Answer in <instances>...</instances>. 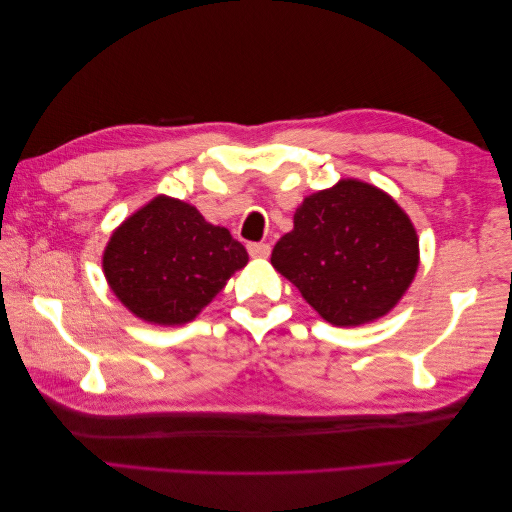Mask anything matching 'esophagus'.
I'll list each match as a JSON object with an SVG mask.
<instances>
[{
	"mask_svg": "<svg viewBox=\"0 0 512 512\" xmlns=\"http://www.w3.org/2000/svg\"><path fill=\"white\" fill-rule=\"evenodd\" d=\"M247 252L252 258H267L271 254L269 243H247Z\"/></svg>",
	"mask_w": 512,
	"mask_h": 512,
	"instance_id": "34e87169",
	"label": "esophagus"
}]
</instances>
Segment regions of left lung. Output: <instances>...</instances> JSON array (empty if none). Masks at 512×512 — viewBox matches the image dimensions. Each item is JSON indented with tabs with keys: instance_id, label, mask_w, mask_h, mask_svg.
I'll return each instance as SVG.
<instances>
[{
	"instance_id": "obj_1",
	"label": "left lung",
	"mask_w": 512,
	"mask_h": 512,
	"mask_svg": "<svg viewBox=\"0 0 512 512\" xmlns=\"http://www.w3.org/2000/svg\"><path fill=\"white\" fill-rule=\"evenodd\" d=\"M271 265L335 327H356L389 312L418 267L408 215L374 185L344 179L316 192L275 243Z\"/></svg>"
}]
</instances>
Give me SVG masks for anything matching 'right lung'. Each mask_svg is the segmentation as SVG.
<instances>
[{"instance_id": "obj_1", "label": "right lung", "mask_w": 512, "mask_h": 512, "mask_svg": "<svg viewBox=\"0 0 512 512\" xmlns=\"http://www.w3.org/2000/svg\"><path fill=\"white\" fill-rule=\"evenodd\" d=\"M245 262V247L226 228L205 222L188 203L158 196L113 232L102 267L113 292L138 318L183 324Z\"/></svg>"}]
</instances>
